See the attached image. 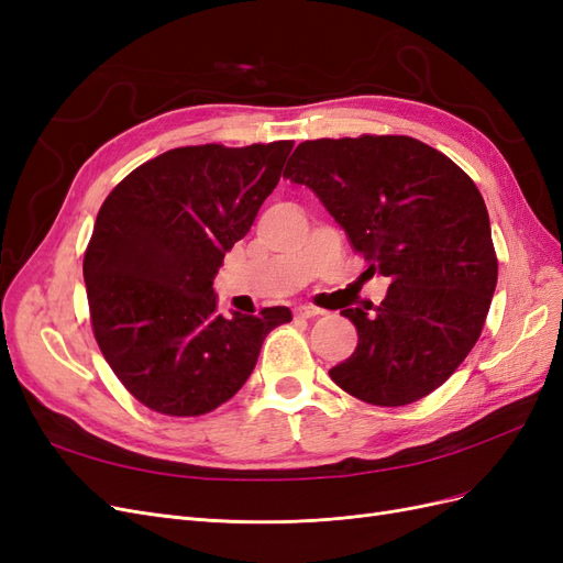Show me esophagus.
I'll return each instance as SVG.
<instances>
[{
	"label": "esophagus",
	"instance_id": "34e87169",
	"mask_svg": "<svg viewBox=\"0 0 563 563\" xmlns=\"http://www.w3.org/2000/svg\"><path fill=\"white\" fill-rule=\"evenodd\" d=\"M294 314H296V317H302V319H312V317L321 314V310H319V308H312V305H296Z\"/></svg>",
	"mask_w": 563,
	"mask_h": 563
}]
</instances>
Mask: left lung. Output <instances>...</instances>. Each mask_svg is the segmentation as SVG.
Listing matches in <instances>:
<instances>
[{"label":"left lung","mask_w":563,"mask_h":563,"mask_svg":"<svg viewBox=\"0 0 563 563\" xmlns=\"http://www.w3.org/2000/svg\"><path fill=\"white\" fill-rule=\"evenodd\" d=\"M284 178L308 185L368 269L391 282L373 312H340L360 343L331 380L376 406L428 397L474 347L496 291L482 192L446 155L408 135L305 141Z\"/></svg>","instance_id":"obj_1"}]
</instances>
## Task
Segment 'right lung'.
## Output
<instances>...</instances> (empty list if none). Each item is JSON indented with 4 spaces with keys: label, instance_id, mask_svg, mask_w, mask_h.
Returning <instances> with one entry per match:
<instances>
[{
    "label": "right lung",
    "instance_id": "obj_1",
    "mask_svg": "<svg viewBox=\"0 0 563 563\" xmlns=\"http://www.w3.org/2000/svg\"><path fill=\"white\" fill-rule=\"evenodd\" d=\"M291 141L176 147L103 201L84 255L93 335L114 376L164 416L232 399L288 308L216 310L213 279L275 190Z\"/></svg>",
    "mask_w": 563,
    "mask_h": 563
}]
</instances>
